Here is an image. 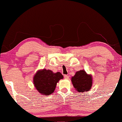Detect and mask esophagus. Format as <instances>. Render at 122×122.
Returning a JSON list of instances; mask_svg holds the SVG:
<instances>
[{"instance_id":"1","label":"esophagus","mask_w":122,"mask_h":122,"mask_svg":"<svg viewBox=\"0 0 122 122\" xmlns=\"http://www.w3.org/2000/svg\"><path fill=\"white\" fill-rule=\"evenodd\" d=\"M64 77L65 79H69V76L67 75H65L64 76Z\"/></svg>"}]
</instances>
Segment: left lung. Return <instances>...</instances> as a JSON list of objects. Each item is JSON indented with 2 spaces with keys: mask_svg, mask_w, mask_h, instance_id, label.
Segmentation results:
<instances>
[{
  "mask_svg": "<svg viewBox=\"0 0 122 122\" xmlns=\"http://www.w3.org/2000/svg\"><path fill=\"white\" fill-rule=\"evenodd\" d=\"M71 80L74 88L78 92L89 91L92 86V76L91 74H87L84 70L76 72Z\"/></svg>",
  "mask_w": 122,
  "mask_h": 122,
  "instance_id": "8db88e82",
  "label": "left lung"
}]
</instances>
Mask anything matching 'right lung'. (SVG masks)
Listing matches in <instances>:
<instances>
[{
  "instance_id": "obj_1",
  "label": "right lung",
  "mask_w": 122,
  "mask_h": 122,
  "mask_svg": "<svg viewBox=\"0 0 122 122\" xmlns=\"http://www.w3.org/2000/svg\"><path fill=\"white\" fill-rule=\"evenodd\" d=\"M63 76L60 72L53 73L45 69L39 70L35 74L33 82L35 88L42 95L48 96L55 90L57 84Z\"/></svg>"
}]
</instances>
